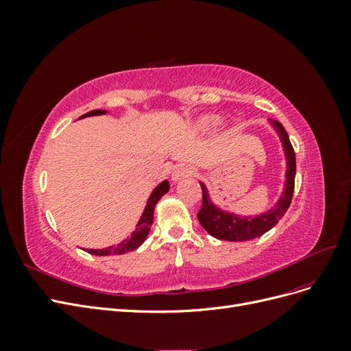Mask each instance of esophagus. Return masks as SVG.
I'll return each instance as SVG.
<instances>
[{
    "label": "esophagus",
    "mask_w": 351,
    "mask_h": 351,
    "mask_svg": "<svg viewBox=\"0 0 351 351\" xmlns=\"http://www.w3.org/2000/svg\"><path fill=\"white\" fill-rule=\"evenodd\" d=\"M197 173H196V169L193 168V167H190V165H178L176 169H174V173H173V180H180L182 177H192V176H196Z\"/></svg>",
    "instance_id": "esophagus-1"
}]
</instances>
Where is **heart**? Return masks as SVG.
<instances>
[{
    "label": "heart",
    "instance_id": "1",
    "mask_svg": "<svg viewBox=\"0 0 351 351\" xmlns=\"http://www.w3.org/2000/svg\"><path fill=\"white\" fill-rule=\"evenodd\" d=\"M206 124H210V125H212V124H215V120H212V119H210V120H208V121H206Z\"/></svg>",
    "mask_w": 351,
    "mask_h": 351
}]
</instances>
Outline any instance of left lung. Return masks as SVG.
Masks as SVG:
<instances>
[{"label":"left lung","mask_w":351,"mask_h":351,"mask_svg":"<svg viewBox=\"0 0 351 351\" xmlns=\"http://www.w3.org/2000/svg\"><path fill=\"white\" fill-rule=\"evenodd\" d=\"M272 124L281 137L287 156V182L282 197L280 199L277 206L272 208L267 214H262L254 218H243L237 215H231L228 212H222L212 205L206 192V187L200 183L202 196H204V199H202V208L197 212V219L200 222V226L204 227L212 237L228 241H246L261 237L274 226H277L278 221L284 217L287 209H289L294 193L295 154L289 139V134H287L282 124L275 120H272Z\"/></svg>","instance_id":"8db88e82"}]
</instances>
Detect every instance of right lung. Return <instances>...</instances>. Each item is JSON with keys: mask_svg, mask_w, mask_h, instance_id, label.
Instances as JSON below:
<instances>
[{"mask_svg": "<svg viewBox=\"0 0 351 351\" xmlns=\"http://www.w3.org/2000/svg\"><path fill=\"white\" fill-rule=\"evenodd\" d=\"M104 112H105V110H93V111L86 112L83 117L99 115V114H104ZM168 189H169L168 182H164L154 190L149 200H147V205L143 210V215L141 217V221L137 222L136 231L133 232L132 237L124 240L120 244H117V246H111V247L101 249V250L88 249V252L92 253V254H98V256H107V254H123V253L132 252V250L139 247L141 244L145 241V239L147 237V232H149V230H151V226L154 222V209H155L156 202L162 197V195H165L168 192Z\"/></svg>", "mask_w": 351, "mask_h": 351, "instance_id": "1", "label": "right lung"}]
</instances>
